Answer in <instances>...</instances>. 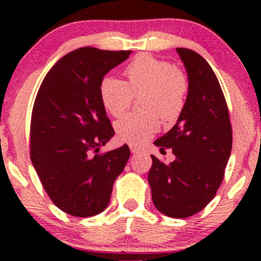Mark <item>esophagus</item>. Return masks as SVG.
<instances>
[{
	"label": "esophagus",
	"instance_id": "1",
	"mask_svg": "<svg viewBox=\"0 0 261 261\" xmlns=\"http://www.w3.org/2000/svg\"><path fill=\"white\" fill-rule=\"evenodd\" d=\"M130 151L133 152V153H137V152L140 151V148L135 145H130Z\"/></svg>",
	"mask_w": 261,
	"mask_h": 261
}]
</instances>
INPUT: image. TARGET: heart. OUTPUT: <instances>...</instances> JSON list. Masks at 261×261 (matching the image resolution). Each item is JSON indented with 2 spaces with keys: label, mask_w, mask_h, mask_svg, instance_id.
<instances>
[{
  "label": "heart",
  "mask_w": 261,
  "mask_h": 261,
  "mask_svg": "<svg viewBox=\"0 0 261 261\" xmlns=\"http://www.w3.org/2000/svg\"><path fill=\"white\" fill-rule=\"evenodd\" d=\"M127 82L107 76L99 86L100 100L110 115L120 116L140 98L143 112L126 114L115 122L118 137L130 145H141L164 122L176 120L185 107L189 81L181 68L151 55H140L125 70Z\"/></svg>",
  "instance_id": "b5f03b06"
}]
</instances>
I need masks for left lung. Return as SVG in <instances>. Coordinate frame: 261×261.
Masks as SVG:
<instances>
[{
	"label": "left lung",
	"instance_id": "left-lung-1",
	"mask_svg": "<svg viewBox=\"0 0 261 261\" xmlns=\"http://www.w3.org/2000/svg\"><path fill=\"white\" fill-rule=\"evenodd\" d=\"M176 51L188 72V98L176 124L154 141L162 152L172 149L175 160L166 164L151 155L148 182L158 211L187 218L205 208L222 184L232 151V125L208 62L190 49Z\"/></svg>",
	"mask_w": 261,
	"mask_h": 261
}]
</instances>
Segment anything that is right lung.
Listing matches in <instances>:
<instances>
[{"instance_id":"right-lung-1","label":"right lung","mask_w":261,"mask_h":261,"mask_svg":"<svg viewBox=\"0 0 261 261\" xmlns=\"http://www.w3.org/2000/svg\"><path fill=\"white\" fill-rule=\"evenodd\" d=\"M131 51L85 46L53 66L39 88L31 120V160L47 196L74 217L106 210L130 157L127 145L101 153L113 137L100 100L106 73Z\"/></svg>"}]
</instances>
